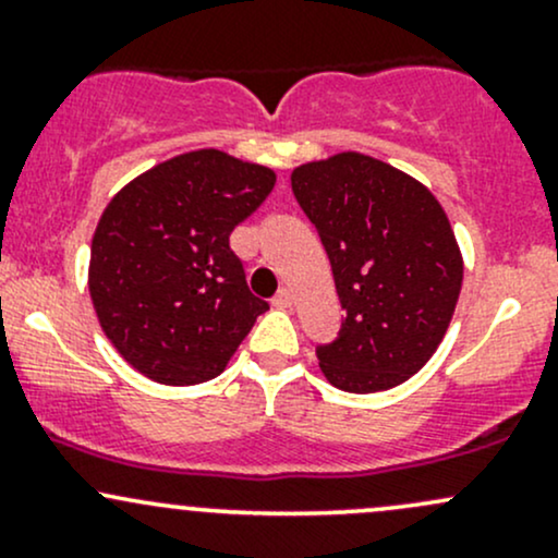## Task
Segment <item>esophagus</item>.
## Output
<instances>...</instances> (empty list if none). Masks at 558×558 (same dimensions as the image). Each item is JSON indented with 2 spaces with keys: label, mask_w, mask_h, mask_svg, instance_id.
I'll use <instances>...</instances> for the list:
<instances>
[{
  "label": "esophagus",
  "mask_w": 558,
  "mask_h": 558,
  "mask_svg": "<svg viewBox=\"0 0 558 558\" xmlns=\"http://www.w3.org/2000/svg\"><path fill=\"white\" fill-rule=\"evenodd\" d=\"M291 304H293V293L288 291V288H280L278 296L272 299V306H278V310H288Z\"/></svg>",
  "instance_id": "1"
}]
</instances>
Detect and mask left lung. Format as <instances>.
<instances>
[{"label": "left lung", "mask_w": 558, "mask_h": 558, "mask_svg": "<svg viewBox=\"0 0 558 558\" xmlns=\"http://www.w3.org/2000/svg\"><path fill=\"white\" fill-rule=\"evenodd\" d=\"M291 185L345 310L336 341L317 349L319 369L349 393L401 386L444 341L462 291L444 207L417 178L360 151L299 165Z\"/></svg>", "instance_id": "left-lung-1"}]
</instances>
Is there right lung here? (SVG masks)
Segmentation results:
<instances>
[{
	"mask_svg": "<svg viewBox=\"0 0 558 558\" xmlns=\"http://www.w3.org/2000/svg\"><path fill=\"white\" fill-rule=\"evenodd\" d=\"M275 170L220 149L170 157L125 183L96 222L88 293L118 354L162 386L228 367L267 301L248 291L230 233L265 202Z\"/></svg>",
	"mask_w": 558,
	"mask_h": 558,
	"instance_id": "right-lung-1",
	"label": "right lung"
}]
</instances>
